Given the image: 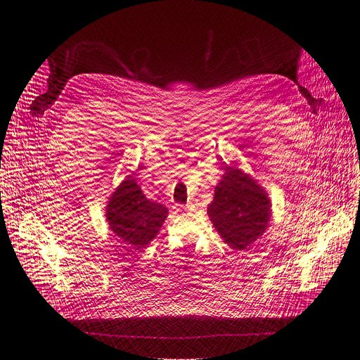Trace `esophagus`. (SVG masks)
<instances>
[{
	"instance_id": "esophagus-1",
	"label": "esophagus",
	"mask_w": 360,
	"mask_h": 360,
	"mask_svg": "<svg viewBox=\"0 0 360 360\" xmlns=\"http://www.w3.org/2000/svg\"><path fill=\"white\" fill-rule=\"evenodd\" d=\"M175 209H176L178 212H184V210H186V209H188V207H184V205H181V204H176V205H175Z\"/></svg>"
}]
</instances>
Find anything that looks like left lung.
<instances>
[{"mask_svg":"<svg viewBox=\"0 0 360 360\" xmlns=\"http://www.w3.org/2000/svg\"><path fill=\"white\" fill-rule=\"evenodd\" d=\"M207 209L212 223L232 250H245L266 232L271 202L255 179L235 166H226Z\"/></svg>","mask_w":360,"mask_h":360,"instance_id":"obj_1","label":"left lung"}]
</instances>
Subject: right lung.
Listing matches in <instances>:
<instances>
[{
    "label": "right lung",
    "instance_id": "obj_1",
    "mask_svg": "<svg viewBox=\"0 0 360 360\" xmlns=\"http://www.w3.org/2000/svg\"><path fill=\"white\" fill-rule=\"evenodd\" d=\"M166 217V207L147 200L132 176H127L121 182L106 205L109 228L115 236L136 250L144 248L156 238Z\"/></svg>",
    "mask_w": 360,
    "mask_h": 360
}]
</instances>
